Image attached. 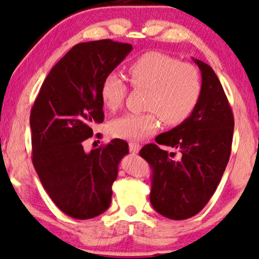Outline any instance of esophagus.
<instances>
[{"instance_id": "1", "label": "esophagus", "mask_w": 259, "mask_h": 259, "mask_svg": "<svg viewBox=\"0 0 259 259\" xmlns=\"http://www.w3.org/2000/svg\"><path fill=\"white\" fill-rule=\"evenodd\" d=\"M141 149V144L140 143H135V142H131L129 143V150L133 152V154H137Z\"/></svg>"}]
</instances>
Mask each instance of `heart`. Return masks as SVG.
<instances>
[{
    "label": "heart",
    "mask_w": 259,
    "mask_h": 259,
    "mask_svg": "<svg viewBox=\"0 0 259 259\" xmlns=\"http://www.w3.org/2000/svg\"><path fill=\"white\" fill-rule=\"evenodd\" d=\"M128 78L134 88L148 90L145 108L151 110L114 119L109 133L122 140L137 141L154 135L159 128L157 113L165 124H180L192 114L202 96L198 69L163 53L149 52L136 58L129 65ZM126 92L123 79L110 72L101 85L102 103L109 110H117Z\"/></svg>",
    "instance_id": "b5f03b06"
}]
</instances>
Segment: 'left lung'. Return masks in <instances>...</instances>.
Instances as JSON below:
<instances>
[{"label": "left lung", "mask_w": 259, "mask_h": 259, "mask_svg": "<svg viewBox=\"0 0 259 259\" xmlns=\"http://www.w3.org/2000/svg\"><path fill=\"white\" fill-rule=\"evenodd\" d=\"M192 61L202 75V96L189 117L155 138L157 144L177 148L167 154L157 144H147L140 155L151 167L150 202L170 220L197 214L216 191L228 165L234 135V115L227 95L212 68Z\"/></svg>", "instance_id": "obj_1"}]
</instances>
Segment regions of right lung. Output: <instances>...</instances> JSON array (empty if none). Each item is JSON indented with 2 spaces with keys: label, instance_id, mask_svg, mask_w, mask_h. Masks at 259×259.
<instances>
[{
  "label": "right lung",
  "instance_id": "obj_1",
  "mask_svg": "<svg viewBox=\"0 0 259 259\" xmlns=\"http://www.w3.org/2000/svg\"><path fill=\"white\" fill-rule=\"evenodd\" d=\"M131 50L111 39L78 43L50 70L32 105V164L58 209L76 220L108 209L118 163L129 152L117 138L90 152L83 142L104 119L102 82Z\"/></svg>",
  "mask_w": 259,
  "mask_h": 259
}]
</instances>
